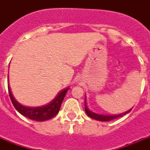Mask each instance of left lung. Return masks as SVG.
<instances>
[{
	"instance_id": "1",
	"label": "left lung",
	"mask_w": 150,
	"mask_h": 150,
	"mask_svg": "<svg viewBox=\"0 0 150 150\" xmlns=\"http://www.w3.org/2000/svg\"><path fill=\"white\" fill-rule=\"evenodd\" d=\"M84 105H85V112L87 115L89 116L90 118H92V119H96V120H98V121H110V120H113V119H118L119 117H122L123 115H125L127 113H129L131 111V110H128V111H127L126 113H124V114H122V115H97V114H95V113H93V112L90 111L88 109L87 107V105H86V100H84Z\"/></svg>"
}]
</instances>
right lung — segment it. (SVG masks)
<instances>
[{"mask_svg": "<svg viewBox=\"0 0 150 150\" xmlns=\"http://www.w3.org/2000/svg\"><path fill=\"white\" fill-rule=\"evenodd\" d=\"M68 89L69 88L63 90L62 93L57 95V97L50 104L47 105L45 106L38 108H28L23 106L14 99L13 94L10 91V88L8 86L9 97H10V99H11V101H12L14 108L22 115H23V116L31 119V120H35V121H45L48 119H52L53 117L57 115L59 112L62 102L64 99Z\"/></svg>", "mask_w": 150, "mask_h": 150, "instance_id": "obj_1", "label": "right lung"}]
</instances>
